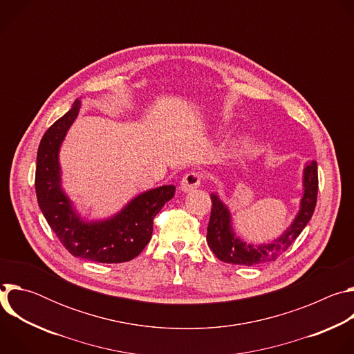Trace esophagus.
I'll list each match as a JSON object with an SVG mask.
<instances>
[{
  "mask_svg": "<svg viewBox=\"0 0 354 354\" xmlns=\"http://www.w3.org/2000/svg\"><path fill=\"white\" fill-rule=\"evenodd\" d=\"M200 183H201V176L197 172H189L182 178L179 187L182 192H190V190L198 187Z\"/></svg>",
  "mask_w": 354,
  "mask_h": 354,
  "instance_id": "1",
  "label": "esophagus"
}]
</instances>
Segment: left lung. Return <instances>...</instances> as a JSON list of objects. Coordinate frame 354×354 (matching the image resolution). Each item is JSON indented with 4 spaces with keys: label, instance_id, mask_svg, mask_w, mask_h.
Masks as SVG:
<instances>
[{
    "label": "left lung",
    "instance_id": "1",
    "mask_svg": "<svg viewBox=\"0 0 354 354\" xmlns=\"http://www.w3.org/2000/svg\"><path fill=\"white\" fill-rule=\"evenodd\" d=\"M302 197L299 201V210L291 225L272 243L250 245L235 236L231 224V213L216 193H212V214L207 227V243L214 255L232 265L254 266L276 261L283 252L297 239L301 231L306 228L311 220L318 194V165L317 161H310L304 168L302 176Z\"/></svg>",
    "mask_w": 354,
    "mask_h": 354
}]
</instances>
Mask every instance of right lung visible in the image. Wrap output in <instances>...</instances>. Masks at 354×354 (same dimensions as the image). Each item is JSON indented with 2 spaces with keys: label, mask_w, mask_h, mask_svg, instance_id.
<instances>
[{
  "label": "right lung",
  "mask_w": 354,
  "mask_h": 354,
  "mask_svg": "<svg viewBox=\"0 0 354 354\" xmlns=\"http://www.w3.org/2000/svg\"><path fill=\"white\" fill-rule=\"evenodd\" d=\"M80 108L81 100L77 99L41 137L35 176L37 203L47 224L73 257L99 263L129 262L149 242L154 217L174 197L175 186L165 185L140 193L111 218L84 221L62 189L59 164L60 145Z\"/></svg>",
  "instance_id": "add662e5"
}]
</instances>
